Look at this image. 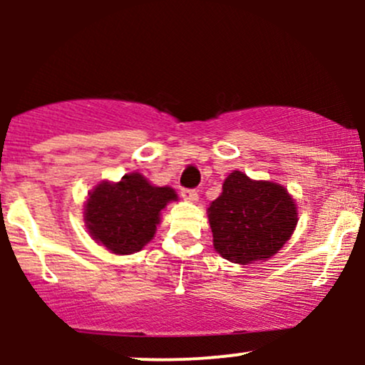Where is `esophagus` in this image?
<instances>
[{"label":"esophagus","mask_w":365,"mask_h":365,"mask_svg":"<svg viewBox=\"0 0 365 365\" xmlns=\"http://www.w3.org/2000/svg\"><path fill=\"white\" fill-rule=\"evenodd\" d=\"M180 194H182L183 199L190 200V202H195V200L199 199V194H197L195 188H182V190H180Z\"/></svg>","instance_id":"34e87169"}]
</instances>
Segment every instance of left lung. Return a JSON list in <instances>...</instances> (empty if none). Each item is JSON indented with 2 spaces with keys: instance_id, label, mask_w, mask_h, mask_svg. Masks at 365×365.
<instances>
[{
  "instance_id": "8db88e82",
  "label": "left lung",
  "mask_w": 365,
  "mask_h": 365,
  "mask_svg": "<svg viewBox=\"0 0 365 365\" xmlns=\"http://www.w3.org/2000/svg\"><path fill=\"white\" fill-rule=\"evenodd\" d=\"M215 249L237 264L266 261L292 237L297 207L282 185L233 171L207 209Z\"/></svg>"
}]
</instances>
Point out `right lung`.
Instances as JSON below:
<instances>
[{"label":"right lung","instance_id":"add662e5","mask_svg":"<svg viewBox=\"0 0 365 365\" xmlns=\"http://www.w3.org/2000/svg\"><path fill=\"white\" fill-rule=\"evenodd\" d=\"M175 199L173 188L153 187L140 173L104 182L87 199V230L111 252L133 254L154 237L159 212Z\"/></svg>","mask_w":365,"mask_h":365}]
</instances>
